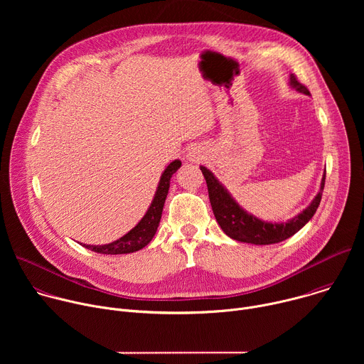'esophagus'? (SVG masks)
<instances>
[{"instance_id": "obj_1", "label": "esophagus", "mask_w": 364, "mask_h": 364, "mask_svg": "<svg viewBox=\"0 0 364 364\" xmlns=\"http://www.w3.org/2000/svg\"><path fill=\"white\" fill-rule=\"evenodd\" d=\"M188 159H190L191 161H198V160L201 159L200 151H198L197 148H193V149L188 152Z\"/></svg>"}]
</instances>
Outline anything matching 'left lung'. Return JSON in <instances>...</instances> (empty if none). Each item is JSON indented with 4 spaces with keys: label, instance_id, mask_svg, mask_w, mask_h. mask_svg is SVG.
Instances as JSON below:
<instances>
[{
    "label": "left lung",
    "instance_id": "1",
    "mask_svg": "<svg viewBox=\"0 0 364 364\" xmlns=\"http://www.w3.org/2000/svg\"><path fill=\"white\" fill-rule=\"evenodd\" d=\"M289 85L295 90L304 95H309V90L306 89V86L299 83L294 75L289 76ZM200 170L205 178L212 209L222 230L229 237L237 242H246L252 245H272V243L282 242L291 237L292 235H295L301 228H304L311 220V218H313L314 213L317 212L321 201L324 184H326V173H324L318 194L313 201H311V204L302 213L288 220L287 223H271V222H264L261 219L255 218L253 215H249L247 212H245L242 207L233 200V197L228 193V190L219 183V180L213 176L210 170H207L203 166L200 167Z\"/></svg>",
    "mask_w": 364,
    "mask_h": 364
}]
</instances>
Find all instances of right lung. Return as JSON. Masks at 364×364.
Instances as JSON below:
<instances>
[{
    "label": "right lung",
    "instance_id": "obj_1",
    "mask_svg": "<svg viewBox=\"0 0 364 364\" xmlns=\"http://www.w3.org/2000/svg\"><path fill=\"white\" fill-rule=\"evenodd\" d=\"M180 167H181L180 160H176L171 164H168V167L164 170V173L160 178L157 191H155V196L149 205V209L146 210L145 216L141 219V222L132 230H129L121 239H118L112 243H108V245H102V246L83 245V246L93 252L103 253V255L131 253V252H136V250L145 247L154 237L155 232H157V228L160 225L161 215H163V207H164V203H166V198L168 194V188H170V180H171L173 174Z\"/></svg>",
    "mask_w": 364,
    "mask_h": 364
}]
</instances>
